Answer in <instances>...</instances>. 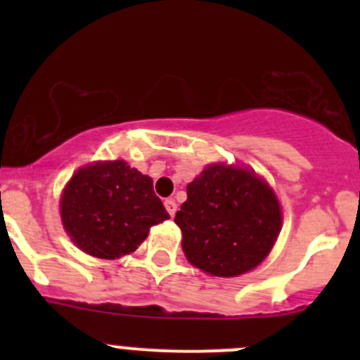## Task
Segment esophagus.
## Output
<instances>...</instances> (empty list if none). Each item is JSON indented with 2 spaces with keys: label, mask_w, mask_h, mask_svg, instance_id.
Here are the masks:
<instances>
[{
  "label": "esophagus",
  "mask_w": 360,
  "mask_h": 360,
  "mask_svg": "<svg viewBox=\"0 0 360 360\" xmlns=\"http://www.w3.org/2000/svg\"><path fill=\"white\" fill-rule=\"evenodd\" d=\"M163 205H165V209H167V212H169V216L174 217V214H176V210H177L176 200H172V198H165Z\"/></svg>",
  "instance_id": "1"
}]
</instances>
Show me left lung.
I'll return each instance as SVG.
<instances>
[{
  "label": "left lung",
  "instance_id": "left-lung-1",
  "mask_svg": "<svg viewBox=\"0 0 360 360\" xmlns=\"http://www.w3.org/2000/svg\"><path fill=\"white\" fill-rule=\"evenodd\" d=\"M177 210L188 261L217 277L256 268L278 237L282 212L263 179L240 167L209 165L186 186Z\"/></svg>",
  "mask_w": 360,
  "mask_h": 360
}]
</instances>
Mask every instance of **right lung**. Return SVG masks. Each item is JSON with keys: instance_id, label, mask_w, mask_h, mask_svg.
<instances>
[{"instance_id": "add662e5", "label": "right lung", "mask_w": 360, "mask_h": 360, "mask_svg": "<svg viewBox=\"0 0 360 360\" xmlns=\"http://www.w3.org/2000/svg\"><path fill=\"white\" fill-rule=\"evenodd\" d=\"M60 217L83 252L116 259L134 252L169 214L151 177L115 160L83 167L72 176L60 198Z\"/></svg>"}]
</instances>
